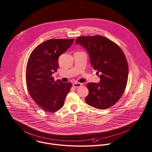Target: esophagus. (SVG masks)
I'll return each mask as SVG.
<instances>
[{
    "instance_id": "obj_1",
    "label": "esophagus",
    "mask_w": 152,
    "mask_h": 152,
    "mask_svg": "<svg viewBox=\"0 0 152 152\" xmlns=\"http://www.w3.org/2000/svg\"><path fill=\"white\" fill-rule=\"evenodd\" d=\"M73 87H75V88H79V87H80V86H82V83H79V82H76V83H74L73 84Z\"/></svg>"
}]
</instances>
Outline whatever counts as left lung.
I'll return each instance as SVG.
<instances>
[{
    "label": "left lung",
    "mask_w": 152,
    "mask_h": 152,
    "mask_svg": "<svg viewBox=\"0 0 152 152\" xmlns=\"http://www.w3.org/2000/svg\"><path fill=\"white\" fill-rule=\"evenodd\" d=\"M76 44L88 51L91 66L101 73L99 83L87 84L86 102L97 109L110 108L121 98L127 83L129 66L124 52L115 42L101 35L79 37Z\"/></svg>",
    "instance_id": "8db88e82"
}]
</instances>
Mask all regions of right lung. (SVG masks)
<instances>
[{
  "mask_svg": "<svg viewBox=\"0 0 152 152\" xmlns=\"http://www.w3.org/2000/svg\"><path fill=\"white\" fill-rule=\"evenodd\" d=\"M74 39H51L36 47L26 67L28 92L39 108L54 113L61 109L72 84L60 79L54 81L52 74L58 67V57L73 44Z\"/></svg>",
  "mask_w": 152,
  "mask_h": 152,
  "instance_id": "obj_1",
  "label": "right lung"
}]
</instances>
